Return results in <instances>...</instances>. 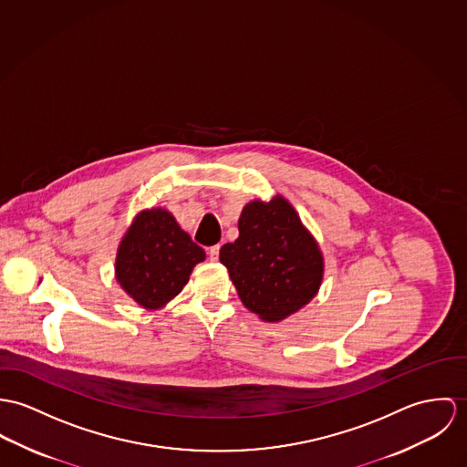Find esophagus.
<instances>
[{
    "label": "esophagus",
    "mask_w": 467,
    "mask_h": 467,
    "mask_svg": "<svg viewBox=\"0 0 467 467\" xmlns=\"http://www.w3.org/2000/svg\"><path fill=\"white\" fill-rule=\"evenodd\" d=\"M218 254H220V245H213V247H209L208 256L211 261H216V259H218Z\"/></svg>",
    "instance_id": "1"
}]
</instances>
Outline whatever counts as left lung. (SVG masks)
Wrapping results in <instances>:
<instances>
[{"instance_id": "left-lung-1", "label": "left lung", "mask_w": 467, "mask_h": 467, "mask_svg": "<svg viewBox=\"0 0 467 467\" xmlns=\"http://www.w3.org/2000/svg\"><path fill=\"white\" fill-rule=\"evenodd\" d=\"M240 236L220 249V261L245 308L277 322L305 306L322 281V254L297 213L281 197L247 204Z\"/></svg>"}]
</instances>
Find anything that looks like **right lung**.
I'll list each match as a JSON object with an SVG mask.
<instances>
[{"mask_svg": "<svg viewBox=\"0 0 467 467\" xmlns=\"http://www.w3.org/2000/svg\"><path fill=\"white\" fill-rule=\"evenodd\" d=\"M206 253L184 233L171 213L149 209L136 216L119 244L116 279L143 308L156 310L188 283Z\"/></svg>", "mask_w": 467, "mask_h": 467, "instance_id": "1", "label": "right lung"}]
</instances>
